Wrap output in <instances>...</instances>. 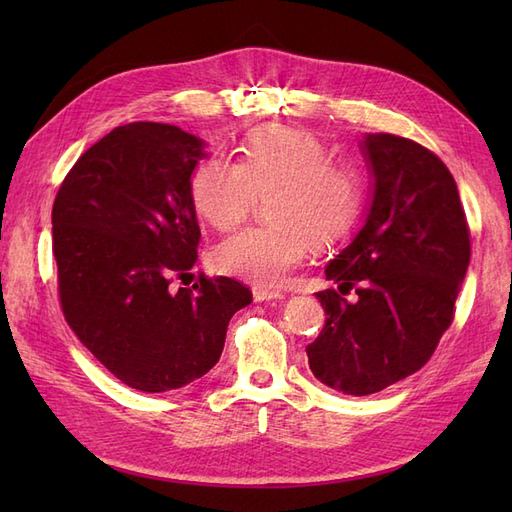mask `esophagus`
<instances>
[{"label":"esophagus","mask_w":512,"mask_h":512,"mask_svg":"<svg viewBox=\"0 0 512 512\" xmlns=\"http://www.w3.org/2000/svg\"><path fill=\"white\" fill-rule=\"evenodd\" d=\"M252 294H254V301L284 299V292H282V290H269V288H260V286H254V288H252Z\"/></svg>","instance_id":"esophagus-1"}]
</instances>
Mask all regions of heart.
<instances>
[{"mask_svg":"<svg viewBox=\"0 0 512 512\" xmlns=\"http://www.w3.org/2000/svg\"><path fill=\"white\" fill-rule=\"evenodd\" d=\"M258 196H271V224L237 232L213 250V267L256 286H275L303 265L318 245L350 235L365 205L361 170L329 149L312 132L262 126L243 138L237 162L211 156L190 179L196 215L228 232L247 220Z\"/></svg>","mask_w":512,"mask_h":512,"instance_id":"obj_1","label":"heart"}]
</instances>
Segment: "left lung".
<instances>
[{"mask_svg":"<svg viewBox=\"0 0 512 512\" xmlns=\"http://www.w3.org/2000/svg\"><path fill=\"white\" fill-rule=\"evenodd\" d=\"M374 170L367 222L316 292L324 327L305 348L331 389L371 395L421 369L455 318L470 265V226L451 170L427 147L389 132L365 136ZM354 289L360 301L342 297Z\"/></svg>","mask_w":512,"mask_h":512,"instance_id":"1","label":"left lung"}]
</instances>
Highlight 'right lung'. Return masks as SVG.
I'll use <instances>...</instances> for the list:
<instances>
[{
	"mask_svg": "<svg viewBox=\"0 0 512 512\" xmlns=\"http://www.w3.org/2000/svg\"><path fill=\"white\" fill-rule=\"evenodd\" d=\"M203 141L136 121L76 160L53 203L61 312L83 346L132 389L164 393L220 361L226 327L252 292L232 277H194L200 228L190 200Z\"/></svg>",
	"mask_w": 512,
	"mask_h": 512,
	"instance_id": "obj_1",
	"label": "right lung"
}]
</instances>
